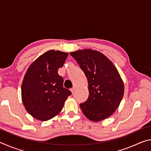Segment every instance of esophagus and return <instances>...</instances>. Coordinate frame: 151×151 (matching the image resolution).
Listing matches in <instances>:
<instances>
[{"mask_svg": "<svg viewBox=\"0 0 151 151\" xmlns=\"http://www.w3.org/2000/svg\"><path fill=\"white\" fill-rule=\"evenodd\" d=\"M75 87H73L72 88H70V91H71V93H73L74 92H75Z\"/></svg>", "mask_w": 151, "mask_h": 151, "instance_id": "34e87169", "label": "esophagus"}]
</instances>
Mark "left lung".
Listing matches in <instances>:
<instances>
[{"mask_svg": "<svg viewBox=\"0 0 151 151\" xmlns=\"http://www.w3.org/2000/svg\"><path fill=\"white\" fill-rule=\"evenodd\" d=\"M88 81V98L80 104L86 118L98 122L108 118L118 108L124 86L115 66L103 53L91 49L70 52Z\"/></svg>", "mask_w": 151, "mask_h": 151, "instance_id": "1", "label": "left lung"}]
</instances>
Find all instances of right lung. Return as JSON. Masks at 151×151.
Segmentation results:
<instances>
[{
  "mask_svg": "<svg viewBox=\"0 0 151 151\" xmlns=\"http://www.w3.org/2000/svg\"><path fill=\"white\" fill-rule=\"evenodd\" d=\"M68 53L50 50L37 58L28 68L21 86L22 101L32 117L48 121L62 111L71 92L63 87L58 74Z\"/></svg>",
  "mask_w": 151,
  "mask_h": 151,
  "instance_id": "obj_1",
  "label": "right lung"
}]
</instances>
